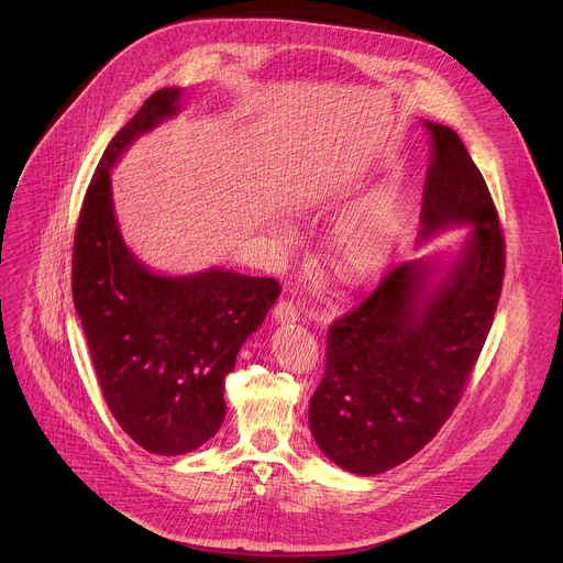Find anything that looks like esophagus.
<instances>
[{
	"instance_id": "1",
	"label": "esophagus",
	"mask_w": 563,
	"mask_h": 563,
	"mask_svg": "<svg viewBox=\"0 0 563 563\" xmlns=\"http://www.w3.org/2000/svg\"><path fill=\"white\" fill-rule=\"evenodd\" d=\"M274 318L278 323H296L300 318V311L296 309V305L291 300H278L274 307Z\"/></svg>"
}]
</instances>
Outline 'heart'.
Listing matches in <instances>:
<instances>
[{
    "mask_svg": "<svg viewBox=\"0 0 563 563\" xmlns=\"http://www.w3.org/2000/svg\"><path fill=\"white\" fill-rule=\"evenodd\" d=\"M396 211L387 191L367 196L341 224L336 250L343 267L352 278H369L378 274L394 245Z\"/></svg>",
    "mask_w": 563,
    "mask_h": 563,
    "instance_id": "heart-1",
    "label": "heart"
}]
</instances>
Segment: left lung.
I'll list each match as a JSON object with an SVG mask.
<instances>
[{"label": "left lung", "mask_w": 563, "mask_h": 563, "mask_svg": "<svg viewBox=\"0 0 563 563\" xmlns=\"http://www.w3.org/2000/svg\"><path fill=\"white\" fill-rule=\"evenodd\" d=\"M432 155L419 238L472 224L461 256L391 267L328 332L325 374L309 404L318 448L347 472L391 470L430 443L459 406L493 328L506 245L488 185L461 137L426 122Z\"/></svg>", "instance_id": "1"}]
</instances>
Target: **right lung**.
<instances>
[{
	"label": "right lung",
	"instance_id": "add662e5",
	"mask_svg": "<svg viewBox=\"0 0 563 563\" xmlns=\"http://www.w3.org/2000/svg\"><path fill=\"white\" fill-rule=\"evenodd\" d=\"M180 89L155 91L109 142L79 209L73 302L93 369L120 428L146 452L176 456L224 419V376L280 296L274 278L209 269L159 276L120 235L111 167L122 151L178 111Z\"/></svg>",
	"mask_w": 563,
	"mask_h": 563
}]
</instances>
